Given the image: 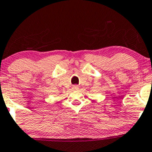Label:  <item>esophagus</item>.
I'll return each instance as SVG.
<instances>
[{
    "label": "esophagus",
    "instance_id": "34e87169",
    "mask_svg": "<svg viewBox=\"0 0 152 152\" xmlns=\"http://www.w3.org/2000/svg\"><path fill=\"white\" fill-rule=\"evenodd\" d=\"M72 89L75 90H77L79 89V87H78V85H73Z\"/></svg>",
    "mask_w": 152,
    "mask_h": 152
}]
</instances>
